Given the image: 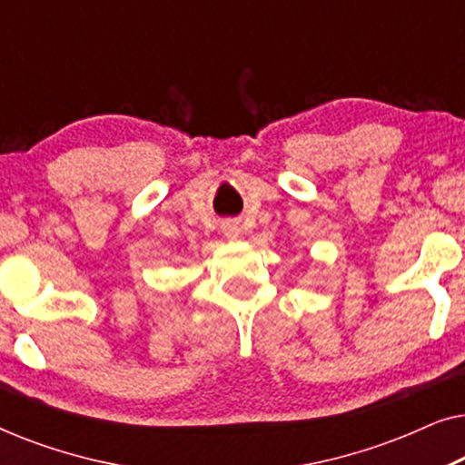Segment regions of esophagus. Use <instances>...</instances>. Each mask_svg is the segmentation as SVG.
I'll list each match as a JSON object with an SVG mask.
<instances>
[{"label": "esophagus", "instance_id": "obj_1", "mask_svg": "<svg viewBox=\"0 0 465 465\" xmlns=\"http://www.w3.org/2000/svg\"><path fill=\"white\" fill-rule=\"evenodd\" d=\"M222 231H224L226 237L232 239V237H237V234H239V226L234 224V222H226V224L222 226Z\"/></svg>", "mask_w": 465, "mask_h": 465}]
</instances>
